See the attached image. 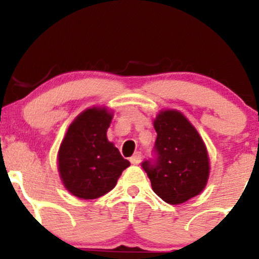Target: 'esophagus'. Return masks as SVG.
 I'll return each instance as SVG.
<instances>
[{
    "label": "esophagus",
    "mask_w": 259,
    "mask_h": 259,
    "mask_svg": "<svg viewBox=\"0 0 259 259\" xmlns=\"http://www.w3.org/2000/svg\"><path fill=\"white\" fill-rule=\"evenodd\" d=\"M140 161H142V153H139V151H138V153H135L134 155L130 158V163L134 164V165H138Z\"/></svg>",
    "instance_id": "obj_1"
}]
</instances>
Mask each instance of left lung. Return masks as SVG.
Masks as SVG:
<instances>
[{"instance_id": "obj_1", "label": "left lung", "mask_w": 259, "mask_h": 259, "mask_svg": "<svg viewBox=\"0 0 259 259\" xmlns=\"http://www.w3.org/2000/svg\"><path fill=\"white\" fill-rule=\"evenodd\" d=\"M154 158L142 163L156 195L180 204L204 189L209 176L207 149L197 130L179 111H161L154 121Z\"/></svg>"}]
</instances>
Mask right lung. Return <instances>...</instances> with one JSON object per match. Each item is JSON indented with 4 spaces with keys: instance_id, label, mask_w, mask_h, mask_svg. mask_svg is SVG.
Instances as JSON below:
<instances>
[{
    "instance_id": "1",
    "label": "right lung",
    "mask_w": 259,
    "mask_h": 259,
    "mask_svg": "<svg viewBox=\"0 0 259 259\" xmlns=\"http://www.w3.org/2000/svg\"><path fill=\"white\" fill-rule=\"evenodd\" d=\"M113 115L105 109H88L69 126L59 150V170L69 192L95 199L110 192L130 165L106 138Z\"/></svg>"
}]
</instances>
